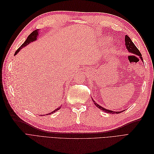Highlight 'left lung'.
Masks as SVG:
<instances>
[{
	"label": "left lung",
	"instance_id": "1",
	"mask_svg": "<svg viewBox=\"0 0 154 154\" xmlns=\"http://www.w3.org/2000/svg\"><path fill=\"white\" fill-rule=\"evenodd\" d=\"M125 45H126V48H127V50L128 51L129 53H131L132 54H134L136 55H137L139 56V57L141 58V60L143 61V58H142V55L140 53V51H139V49L136 48V46L135 45V44L132 42V41L131 40V39H130L129 38V36L126 35L125 36ZM93 102H94V105L97 107V108L100 109V110H103L104 112H105L106 113H110V114H119L120 112H122L123 111H120V112H115V111H112V110H108V109H106L105 108H103V107H102L101 106L99 105L98 104H97L96 102L92 100Z\"/></svg>",
	"mask_w": 154,
	"mask_h": 154
}]
</instances>
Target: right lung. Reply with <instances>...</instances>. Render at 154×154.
Masks as SVG:
<instances>
[{
  "label": "right lung",
  "instance_id": "right-lung-1",
  "mask_svg": "<svg viewBox=\"0 0 154 154\" xmlns=\"http://www.w3.org/2000/svg\"><path fill=\"white\" fill-rule=\"evenodd\" d=\"M38 31H39L38 29H36V30L33 31L28 36H27V38L26 40L24 42V43L23 44L20 46V47L16 51V52H15V55H16L18 52H19L20 50L22 48L26 47V46L27 45H28V44H30L31 42H32L35 41V40L37 39V36H38ZM60 109H61V106L59 107V108H57V109H55V110H53V112H51V113H49V114H45V116H46V115H49V114H53V113L55 112L56 111H57V110H60ZM41 116H42V115H41Z\"/></svg>",
  "mask_w": 154,
  "mask_h": 154
}]
</instances>
